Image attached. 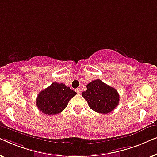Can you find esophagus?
<instances>
[{"mask_svg": "<svg viewBox=\"0 0 157 157\" xmlns=\"http://www.w3.org/2000/svg\"><path fill=\"white\" fill-rule=\"evenodd\" d=\"M76 91L77 92V94H81V89H79V88H78V89H76Z\"/></svg>", "mask_w": 157, "mask_h": 157, "instance_id": "esophagus-1", "label": "esophagus"}]
</instances>
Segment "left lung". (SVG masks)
I'll list each match as a JSON object with an SVG mask.
<instances>
[{"mask_svg":"<svg viewBox=\"0 0 157 157\" xmlns=\"http://www.w3.org/2000/svg\"><path fill=\"white\" fill-rule=\"evenodd\" d=\"M86 91L82 93L83 97L92 110L100 113H109L119 103V95L114 88L96 79L88 83Z\"/></svg>","mask_w":157,"mask_h":157,"instance_id":"1","label":"left lung"}]
</instances>
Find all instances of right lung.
<instances>
[{
  "label": "right lung",
  "instance_id": "obj_1",
  "mask_svg": "<svg viewBox=\"0 0 157 157\" xmlns=\"http://www.w3.org/2000/svg\"><path fill=\"white\" fill-rule=\"evenodd\" d=\"M76 94V91L63 83L53 82L38 94L36 105L45 114H58L66 108L68 101Z\"/></svg>",
  "mask_w": 157,
  "mask_h": 157
}]
</instances>
